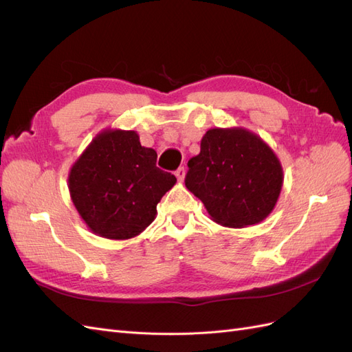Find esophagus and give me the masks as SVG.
<instances>
[{"instance_id":"34e87169","label":"esophagus","mask_w":352,"mask_h":352,"mask_svg":"<svg viewBox=\"0 0 352 352\" xmlns=\"http://www.w3.org/2000/svg\"><path fill=\"white\" fill-rule=\"evenodd\" d=\"M175 175H176L179 182H184V179H185V167H179L176 172H175Z\"/></svg>"}]
</instances>
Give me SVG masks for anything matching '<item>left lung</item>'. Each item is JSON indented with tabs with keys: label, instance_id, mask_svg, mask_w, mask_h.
I'll return each instance as SVG.
<instances>
[{
	"label": "left lung",
	"instance_id": "obj_1",
	"mask_svg": "<svg viewBox=\"0 0 352 352\" xmlns=\"http://www.w3.org/2000/svg\"><path fill=\"white\" fill-rule=\"evenodd\" d=\"M186 188L211 219L226 228L263 221L278 202L283 170L260 136L242 129H210L201 151L188 162Z\"/></svg>",
	"mask_w": 352,
	"mask_h": 352
}]
</instances>
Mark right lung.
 I'll list each match as a JSON object with an SVG mask.
<instances>
[{
  "label": "right lung",
  "mask_w": 352,
  "mask_h": 352,
  "mask_svg": "<svg viewBox=\"0 0 352 352\" xmlns=\"http://www.w3.org/2000/svg\"><path fill=\"white\" fill-rule=\"evenodd\" d=\"M157 153L135 131L105 129L69 173L74 207L87 226L107 239H129L153 223L157 204L176 177L158 168Z\"/></svg>",
  "instance_id": "add662e5"
}]
</instances>
